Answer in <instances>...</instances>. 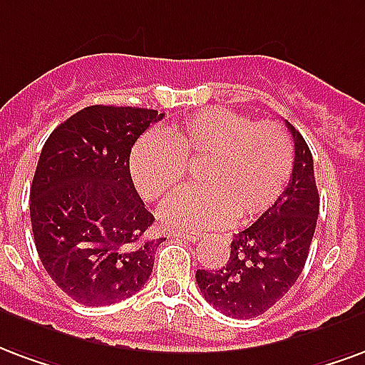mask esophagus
I'll list each match as a JSON object with an SVG mask.
<instances>
[{
	"instance_id": "34e87169",
	"label": "esophagus",
	"mask_w": 365,
	"mask_h": 365,
	"mask_svg": "<svg viewBox=\"0 0 365 365\" xmlns=\"http://www.w3.org/2000/svg\"><path fill=\"white\" fill-rule=\"evenodd\" d=\"M173 237H177V239H186V241H192V243H196V241H200L202 235L200 233H190V231H175L173 233Z\"/></svg>"
}]
</instances>
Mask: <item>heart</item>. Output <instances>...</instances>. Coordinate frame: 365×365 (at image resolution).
Segmentation results:
<instances>
[{
    "label": "heart",
    "mask_w": 365,
    "mask_h": 365,
    "mask_svg": "<svg viewBox=\"0 0 365 365\" xmlns=\"http://www.w3.org/2000/svg\"><path fill=\"white\" fill-rule=\"evenodd\" d=\"M198 163L200 188L175 194L159 210L161 223L171 230H220L235 217L257 220L288 186L294 143L276 122L212 106L163 135H142L128 169L135 190L157 200L182 182L186 165Z\"/></svg>",
    "instance_id": "b5f03b06"
}]
</instances>
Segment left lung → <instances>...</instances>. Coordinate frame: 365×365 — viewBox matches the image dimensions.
I'll return each instance as SVG.
<instances>
[{
  "label": "left lung",
  "instance_id": "obj_1",
  "mask_svg": "<svg viewBox=\"0 0 365 365\" xmlns=\"http://www.w3.org/2000/svg\"><path fill=\"white\" fill-rule=\"evenodd\" d=\"M294 138V171L278 202L231 241L227 264L196 270L210 305L227 317L252 319L280 302L299 278L319 217L313 157L303 135L286 122Z\"/></svg>",
  "mask_w": 365,
  "mask_h": 365
}]
</instances>
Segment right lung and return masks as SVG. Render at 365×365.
<instances>
[{
    "mask_svg": "<svg viewBox=\"0 0 365 365\" xmlns=\"http://www.w3.org/2000/svg\"><path fill=\"white\" fill-rule=\"evenodd\" d=\"M163 114L93 105L62 122L38 157L31 223L48 276L77 303L113 305L150 280L163 239L130 177L135 140Z\"/></svg>",
    "mask_w": 365,
    "mask_h": 365,
    "instance_id": "right-lung-1",
    "label": "right lung"
}]
</instances>
